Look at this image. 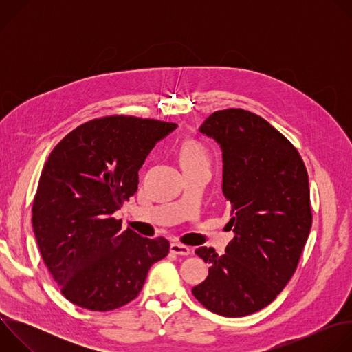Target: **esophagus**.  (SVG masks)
Masks as SVG:
<instances>
[{"instance_id": "1", "label": "esophagus", "mask_w": 352, "mask_h": 352, "mask_svg": "<svg viewBox=\"0 0 352 352\" xmlns=\"http://www.w3.org/2000/svg\"><path fill=\"white\" fill-rule=\"evenodd\" d=\"M170 249H171V252L175 254V255H182V256L190 255V248H189V246H185V245H182V243H178V242L171 243Z\"/></svg>"}]
</instances>
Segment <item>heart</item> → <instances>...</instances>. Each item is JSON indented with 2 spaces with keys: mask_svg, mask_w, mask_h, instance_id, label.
Masks as SVG:
<instances>
[{
  "mask_svg": "<svg viewBox=\"0 0 352 352\" xmlns=\"http://www.w3.org/2000/svg\"><path fill=\"white\" fill-rule=\"evenodd\" d=\"M181 163L182 164H195V163H208V155L205 148L196 142H188L181 150Z\"/></svg>",
  "mask_w": 352,
  "mask_h": 352,
  "instance_id": "heart-1",
  "label": "heart"
}]
</instances>
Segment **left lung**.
<instances>
[{"label": "left lung", "mask_w": 352, "mask_h": 352, "mask_svg": "<svg viewBox=\"0 0 352 352\" xmlns=\"http://www.w3.org/2000/svg\"><path fill=\"white\" fill-rule=\"evenodd\" d=\"M221 148V189L234 232L226 254L200 246L210 265L192 288L210 312L252 315L283 291L309 236V181L296 148L266 120L241 109L213 113L199 128Z\"/></svg>", "instance_id": "8db88e82"}]
</instances>
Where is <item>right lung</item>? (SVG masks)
<instances>
[{
    "instance_id": "right-lung-1",
    "label": "right lung",
    "mask_w": 352,
    "mask_h": 352,
    "mask_svg": "<svg viewBox=\"0 0 352 352\" xmlns=\"http://www.w3.org/2000/svg\"><path fill=\"white\" fill-rule=\"evenodd\" d=\"M177 128L114 116L69 132L50 153L33 202L41 258L72 304L113 311L135 299L170 242L150 239L114 213L138 189V173L157 142Z\"/></svg>"
}]
</instances>
